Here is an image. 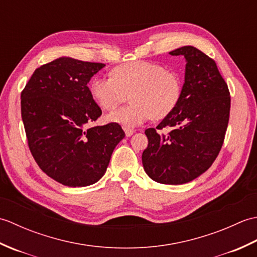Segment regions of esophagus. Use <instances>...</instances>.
<instances>
[{"mask_svg": "<svg viewBox=\"0 0 257 257\" xmlns=\"http://www.w3.org/2000/svg\"><path fill=\"white\" fill-rule=\"evenodd\" d=\"M123 130H124V134H125V136H127V137H130V136H133V134H134L133 129H129V128L124 127Z\"/></svg>", "mask_w": 257, "mask_h": 257, "instance_id": "1", "label": "esophagus"}]
</instances>
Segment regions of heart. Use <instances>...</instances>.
I'll list each match as a JSON object with an SVG mask.
<instances>
[{"label":"heart","instance_id":"obj_1","mask_svg":"<svg viewBox=\"0 0 257 257\" xmlns=\"http://www.w3.org/2000/svg\"><path fill=\"white\" fill-rule=\"evenodd\" d=\"M182 79L161 64L136 61L113 67L110 77L96 76L89 84L92 99L102 110L111 111L129 95L132 103L107 116L110 122L132 128L150 118L163 119L179 105Z\"/></svg>","mask_w":257,"mask_h":257}]
</instances>
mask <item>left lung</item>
<instances>
[{
	"mask_svg": "<svg viewBox=\"0 0 257 257\" xmlns=\"http://www.w3.org/2000/svg\"><path fill=\"white\" fill-rule=\"evenodd\" d=\"M169 54L183 55L187 61L182 96L156 129L145 132L148 147L143 152V165L156 182L183 184L205 172L219 155L230 118L231 97L215 62L204 53L183 46ZM163 127L172 130L161 135L157 131Z\"/></svg>",
	"mask_w": 257,
	"mask_h": 257,
	"instance_id": "obj_1",
	"label": "left lung"
}]
</instances>
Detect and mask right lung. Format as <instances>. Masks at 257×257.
I'll use <instances>...</instances> for the list:
<instances>
[{
	"instance_id": "add662e5",
	"label": "right lung",
	"mask_w": 257,
	"mask_h": 257,
	"mask_svg": "<svg viewBox=\"0 0 257 257\" xmlns=\"http://www.w3.org/2000/svg\"><path fill=\"white\" fill-rule=\"evenodd\" d=\"M103 66L59 57L36 68L21 94L33 158L43 172L67 187L96 183L124 137L116 122L87 128L101 116L87 84Z\"/></svg>"
}]
</instances>
